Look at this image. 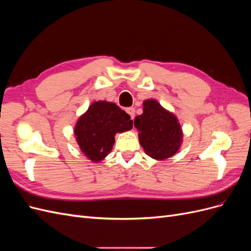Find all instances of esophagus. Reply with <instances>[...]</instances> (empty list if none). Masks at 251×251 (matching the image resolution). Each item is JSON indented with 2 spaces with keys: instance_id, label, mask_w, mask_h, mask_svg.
I'll return each mask as SVG.
<instances>
[{
  "instance_id": "obj_1",
  "label": "esophagus",
  "mask_w": 251,
  "mask_h": 251,
  "mask_svg": "<svg viewBox=\"0 0 251 251\" xmlns=\"http://www.w3.org/2000/svg\"><path fill=\"white\" fill-rule=\"evenodd\" d=\"M126 113L131 116V119H134V117H135V109L134 108H127Z\"/></svg>"
}]
</instances>
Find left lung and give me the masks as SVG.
<instances>
[{"mask_svg": "<svg viewBox=\"0 0 251 251\" xmlns=\"http://www.w3.org/2000/svg\"><path fill=\"white\" fill-rule=\"evenodd\" d=\"M134 126L139 131L141 147L150 157L163 160L176 154L182 141L180 125L156 100L143 102V113L135 118Z\"/></svg>", "mask_w": 251, "mask_h": 251, "instance_id": "obj_1", "label": "left lung"}]
</instances>
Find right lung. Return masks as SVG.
Wrapping results in <instances>:
<instances>
[{
  "mask_svg": "<svg viewBox=\"0 0 251 251\" xmlns=\"http://www.w3.org/2000/svg\"><path fill=\"white\" fill-rule=\"evenodd\" d=\"M133 127L131 116L113 102L96 101L89 107L75 126L80 150L91 160H101L111 151L117 132Z\"/></svg>",
  "mask_w": 251,
  "mask_h": 251,
  "instance_id": "1",
  "label": "right lung"
}]
</instances>
